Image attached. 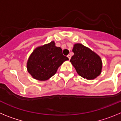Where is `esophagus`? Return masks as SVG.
<instances>
[{
  "mask_svg": "<svg viewBox=\"0 0 121 121\" xmlns=\"http://www.w3.org/2000/svg\"><path fill=\"white\" fill-rule=\"evenodd\" d=\"M67 57H68V59H69V60H70V59H71V55H70V54H68V55L67 56Z\"/></svg>",
  "mask_w": 121,
  "mask_h": 121,
  "instance_id": "esophagus-1",
  "label": "esophagus"
}]
</instances>
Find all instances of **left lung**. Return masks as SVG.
I'll use <instances>...</instances> for the list:
<instances>
[{"mask_svg": "<svg viewBox=\"0 0 121 121\" xmlns=\"http://www.w3.org/2000/svg\"><path fill=\"white\" fill-rule=\"evenodd\" d=\"M73 52L70 62L79 75L86 79H93L100 74L102 61L98 54L81 43L74 45Z\"/></svg>", "mask_w": 121, "mask_h": 121, "instance_id": "1", "label": "left lung"}]
</instances>
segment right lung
Listing matches in <instances>:
<instances>
[{
  "instance_id": "obj_1",
  "label": "right lung",
  "mask_w": 121,
  "mask_h": 121,
  "mask_svg": "<svg viewBox=\"0 0 121 121\" xmlns=\"http://www.w3.org/2000/svg\"><path fill=\"white\" fill-rule=\"evenodd\" d=\"M67 60L61 48L56 47L54 42H51L33 51L28 60V71L36 79L45 81L53 76L59 67Z\"/></svg>"
}]
</instances>
